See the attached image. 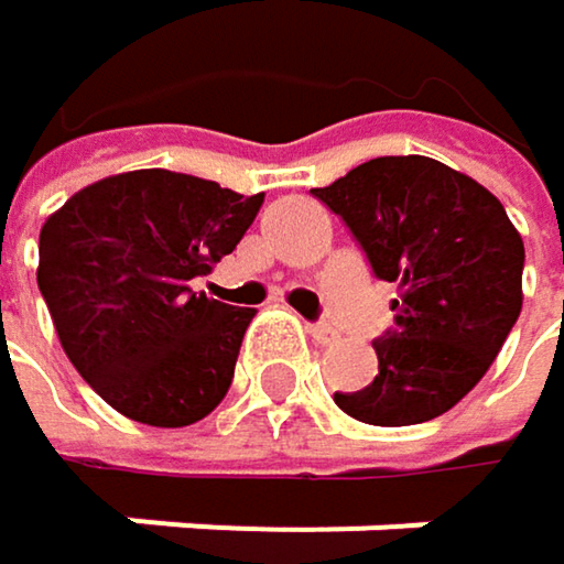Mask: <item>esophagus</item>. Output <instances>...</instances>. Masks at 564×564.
Masks as SVG:
<instances>
[{"label": "esophagus", "mask_w": 564, "mask_h": 564, "mask_svg": "<svg viewBox=\"0 0 564 564\" xmlns=\"http://www.w3.org/2000/svg\"><path fill=\"white\" fill-rule=\"evenodd\" d=\"M306 333H310L316 343H323V346H329V343H336V339H339V333H336L329 323H310V326H306Z\"/></svg>", "instance_id": "esophagus-1"}]
</instances>
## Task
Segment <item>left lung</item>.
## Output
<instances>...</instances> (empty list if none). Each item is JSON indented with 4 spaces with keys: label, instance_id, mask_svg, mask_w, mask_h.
<instances>
[{
    "label": "left lung",
    "instance_id": "left-lung-1",
    "mask_svg": "<svg viewBox=\"0 0 564 564\" xmlns=\"http://www.w3.org/2000/svg\"><path fill=\"white\" fill-rule=\"evenodd\" d=\"M362 245L372 274L398 283L394 329L376 339L379 376L336 404L366 424L404 427L470 392L522 310L525 248L507 208L470 175L427 156H379L313 188Z\"/></svg>",
    "mask_w": 564,
    "mask_h": 564
}]
</instances>
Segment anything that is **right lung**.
Returning <instances> with one entry per match:
<instances>
[{"mask_svg":"<svg viewBox=\"0 0 564 564\" xmlns=\"http://www.w3.org/2000/svg\"><path fill=\"white\" fill-rule=\"evenodd\" d=\"M264 195L170 170L107 175L42 225L39 290L61 349L120 414L185 427L235 379L258 310L192 293L238 248Z\"/></svg>","mask_w":564,"mask_h":564,"instance_id":"obj_1","label":"right lung"}]
</instances>
